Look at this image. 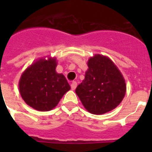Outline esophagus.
<instances>
[{"mask_svg":"<svg viewBox=\"0 0 152 152\" xmlns=\"http://www.w3.org/2000/svg\"><path fill=\"white\" fill-rule=\"evenodd\" d=\"M77 82L76 81H73V82L72 83V84H71V88H72V90H75V88H77Z\"/></svg>","mask_w":152,"mask_h":152,"instance_id":"obj_1","label":"esophagus"}]
</instances>
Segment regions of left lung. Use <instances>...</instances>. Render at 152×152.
<instances>
[{"label": "left lung", "instance_id": "left-lung-1", "mask_svg": "<svg viewBox=\"0 0 152 152\" xmlns=\"http://www.w3.org/2000/svg\"><path fill=\"white\" fill-rule=\"evenodd\" d=\"M85 78L75 92L91 113L100 115L113 110L126 94V82L109 58L96 55L88 63Z\"/></svg>", "mask_w": 152, "mask_h": 152}]
</instances>
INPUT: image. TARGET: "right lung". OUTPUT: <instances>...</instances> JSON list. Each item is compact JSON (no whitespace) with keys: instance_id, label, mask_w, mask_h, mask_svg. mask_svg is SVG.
Returning a JSON list of instances; mask_svg holds the SVG:
<instances>
[{"instance_id":"1","label":"right lung","mask_w":152,"mask_h":152,"mask_svg":"<svg viewBox=\"0 0 152 152\" xmlns=\"http://www.w3.org/2000/svg\"><path fill=\"white\" fill-rule=\"evenodd\" d=\"M56 58L40 59L31 64L21 75L19 82L21 96L35 110H51L71 89L64 75L56 73Z\"/></svg>"}]
</instances>
